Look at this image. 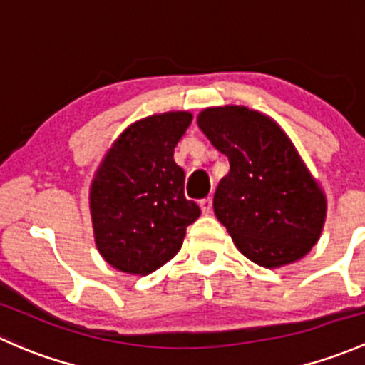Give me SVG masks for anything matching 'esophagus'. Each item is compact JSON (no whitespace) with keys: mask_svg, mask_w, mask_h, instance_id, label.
<instances>
[{"mask_svg":"<svg viewBox=\"0 0 365 365\" xmlns=\"http://www.w3.org/2000/svg\"><path fill=\"white\" fill-rule=\"evenodd\" d=\"M200 209H202V214L212 212V198L207 197L204 198V200H200Z\"/></svg>","mask_w":365,"mask_h":365,"instance_id":"esophagus-1","label":"esophagus"}]
</instances>
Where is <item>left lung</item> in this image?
Wrapping results in <instances>:
<instances>
[{"instance_id":"8db88e82","label":"left lung","mask_w":365,"mask_h":365,"mask_svg":"<svg viewBox=\"0 0 365 365\" xmlns=\"http://www.w3.org/2000/svg\"><path fill=\"white\" fill-rule=\"evenodd\" d=\"M198 128L230 161L214 193V214L246 258L277 269L320 239L325 193L276 121L242 105L209 107Z\"/></svg>"}]
</instances>
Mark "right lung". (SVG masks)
<instances>
[{"label": "right lung", "mask_w": 365, "mask_h": 365, "mask_svg": "<svg viewBox=\"0 0 365 365\" xmlns=\"http://www.w3.org/2000/svg\"><path fill=\"white\" fill-rule=\"evenodd\" d=\"M190 112H165L133 123L112 144L89 190L93 232L108 265L148 276L178 255L200 207L184 197L174 149Z\"/></svg>", "instance_id": "add662e5"}]
</instances>
